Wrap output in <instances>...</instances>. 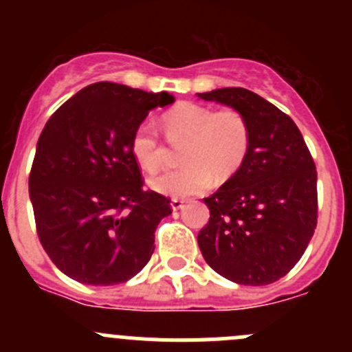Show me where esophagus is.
<instances>
[{"label":"esophagus","mask_w":352,"mask_h":352,"mask_svg":"<svg viewBox=\"0 0 352 352\" xmlns=\"http://www.w3.org/2000/svg\"><path fill=\"white\" fill-rule=\"evenodd\" d=\"M184 199H179V197H173L172 199V202H170V204H172V209L173 211H177V209H182L184 208Z\"/></svg>","instance_id":"obj_1"}]
</instances>
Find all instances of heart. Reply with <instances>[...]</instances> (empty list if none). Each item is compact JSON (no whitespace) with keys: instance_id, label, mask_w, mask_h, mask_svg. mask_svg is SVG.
I'll return each mask as SVG.
<instances>
[{"instance_id":"b5f03b06","label":"heart","mask_w":352,"mask_h":352,"mask_svg":"<svg viewBox=\"0 0 352 352\" xmlns=\"http://www.w3.org/2000/svg\"><path fill=\"white\" fill-rule=\"evenodd\" d=\"M166 138L182 143V166L151 179V187L165 196L187 197L204 192L212 184L230 179L242 166L250 146V126L236 109L212 110L184 102L163 113ZM131 153L146 172H158L165 163V144L155 124L143 120L131 138Z\"/></svg>"}]
</instances>
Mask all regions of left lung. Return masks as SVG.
<instances>
[{"label":"left lung","instance_id":"left-lung-1","mask_svg":"<svg viewBox=\"0 0 352 352\" xmlns=\"http://www.w3.org/2000/svg\"><path fill=\"white\" fill-rule=\"evenodd\" d=\"M197 97L240 110L250 126L242 166L204 199L202 257L230 281L271 285L296 265L317 228L315 162L293 119L254 91L232 87Z\"/></svg>","mask_w":352,"mask_h":352}]
</instances>
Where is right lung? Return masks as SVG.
<instances>
[{"label": "right lung", "mask_w": 352, "mask_h": 352, "mask_svg": "<svg viewBox=\"0 0 352 352\" xmlns=\"http://www.w3.org/2000/svg\"><path fill=\"white\" fill-rule=\"evenodd\" d=\"M166 91L98 81L56 110L28 175L35 228L45 254L71 279L112 286L136 276L155 250L170 199L144 189L131 138Z\"/></svg>", "instance_id": "right-lung-1"}]
</instances>
